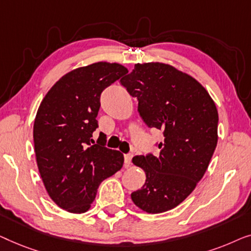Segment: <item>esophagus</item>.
I'll use <instances>...</instances> for the list:
<instances>
[{
  "mask_svg": "<svg viewBox=\"0 0 251 251\" xmlns=\"http://www.w3.org/2000/svg\"><path fill=\"white\" fill-rule=\"evenodd\" d=\"M132 158H133V154L132 153H126L124 154V159H125V168H128L130 166V161H132Z\"/></svg>",
  "mask_w": 251,
  "mask_h": 251,
  "instance_id": "34e87169",
  "label": "esophagus"
}]
</instances>
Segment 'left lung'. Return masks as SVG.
<instances>
[{"instance_id": "left-lung-1", "label": "left lung", "mask_w": 251, "mask_h": 251, "mask_svg": "<svg viewBox=\"0 0 251 251\" xmlns=\"http://www.w3.org/2000/svg\"><path fill=\"white\" fill-rule=\"evenodd\" d=\"M121 83L139 101L143 122L164 132L157 156L133 158L147 178L130 198L149 214L171 210L189 197L207 171L217 146V108L197 79L166 63H136Z\"/></svg>"}]
</instances>
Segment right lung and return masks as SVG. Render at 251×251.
Returning a JSON list of instances; mask_svg holds the SVG:
<instances>
[{
	"instance_id": "right-lung-1",
	"label": "right lung",
	"mask_w": 251,
	"mask_h": 251,
	"mask_svg": "<svg viewBox=\"0 0 251 251\" xmlns=\"http://www.w3.org/2000/svg\"><path fill=\"white\" fill-rule=\"evenodd\" d=\"M127 73L124 66L105 61L74 69L38 107L33 130L38 171L51 199L69 213L89 210L101 182L124 164L123 153L94 144L92 134L102 91Z\"/></svg>"
}]
</instances>
